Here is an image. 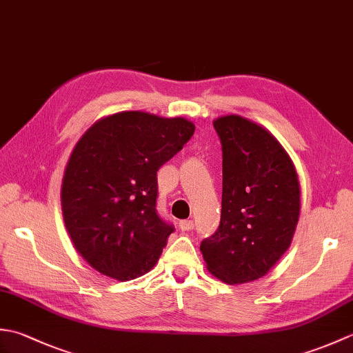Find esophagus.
Instances as JSON below:
<instances>
[{"instance_id":"34e87169","label":"esophagus","mask_w":353,"mask_h":353,"mask_svg":"<svg viewBox=\"0 0 353 353\" xmlns=\"http://www.w3.org/2000/svg\"><path fill=\"white\" fill-rule=\"evenodd\" d=\"M179 228L185 232L191 230V229H194V221L192 220H182L181 223H179Z\"/></svg>"}]
</instances>
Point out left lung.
I'll use <instances>...</instances> for the list:
<instances>
[{"label": "left lung", "mask_w": 353, "mask_h": 353, "mask_svg": "<svg viewBox=\"0 0 353 353\" xmlns=\"http://www.w3.org/2000/svg\"><path fill=\"white\" fill-rule=\"evenodd\" d=\"M214 127L223 147L221 220L200 250L216 279L253 282L291 245L301 215L297 171L281 142L252 119L224 115Z\"/></svg>", "instance_id": "1"}]
</instances>
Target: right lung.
Wrapping results in <instances>:
<instances>
[{
  "label": "right lung",
  "instance_id": "1",
  "mask_svg": "<svg viewBox=\"0 0 353 353\" xmlns=\"http://www.w3.org/2000/svg\"><path fill=\"white\" fill-rule=\"evenodd\" d=\"M194 130L182 117L125 110L81 134L63 172L61 203L74 247L97 272L125 282L156 265L172 232L156 211V174Z\"/></svg>",
  "mask_w": 353,
  "mask_h": 353
}]
</instances>
